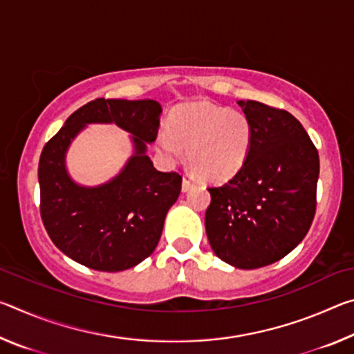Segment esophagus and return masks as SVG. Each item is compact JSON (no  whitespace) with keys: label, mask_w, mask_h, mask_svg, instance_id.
Listing matches in <instances>:
<instances>
[{"label":"esophagus","mask_w":354,"mask_h":354,"mask_svg":"<svg viewBox=\"0 0 354 354\" xmlns=\"http://www.w3.org/2000/svg\"><path fill=\"white\" fill-rule=\"evenodd\" d=\"M194 185H195V183L192 181V179H189V178H184L183 179V192L190 190L192 187H194Z\"/></svg>","instance_id":"1"}]
</instances>
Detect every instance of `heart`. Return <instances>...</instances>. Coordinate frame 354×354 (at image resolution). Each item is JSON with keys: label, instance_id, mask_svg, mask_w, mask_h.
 I'll use <instances>...</instances> for the list:
<instances>
[{"label": "heart", "instance_id": "1", "mask_svg": "<svg viewBox=\"0 0 354 354\" xmlns=\"http://www.w3.org/2000/svg\"><path fill=\"white\" fill-rule=\"evenodd\" d=\"M167 130L158 137L160 153L175 160L187 149V164L196 176L209 183L231 179L248 158L253 128L241 111L201 101L176 107Z\"/></svg>", "mask_w": 354, "mask_h": 354}]
</instances>
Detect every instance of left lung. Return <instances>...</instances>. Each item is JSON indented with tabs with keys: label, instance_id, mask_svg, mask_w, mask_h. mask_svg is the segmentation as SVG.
<instances>
[{
	"label": "left lung",
	"instance_id": "left-lung-1",
	"mask_svg": "<svg viewBox=\"0 0 354 354\" xmlns=\"http://www.w3.org/2000/svg\"><path fill=\"white\" fill-rule=\"evenodd\" d=\"M239 104L253 128L250 153L237 175L209 187L205 225L221 261L251 270L283 259L308 234L320 162L292 113L259 101Z\"/></svg>",
	"mask_w": 354,
	"mask_h": 354
}]
</instances>
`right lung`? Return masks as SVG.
Masks as SVG:
<instances>
[{
  "mask_svg": "<svg viewBox=\"0 0 354 354\" xmlns=\"http://www.w3.org/2000/svg\"><path fill=\"white\" fill-rule=\"evenodd\" d=\"M162 109L153 100H104L84 104L41 149L40 217L53 243L71 259L100 272H122L153 253L164 220L181 192L183 176L156 170L147 143L158 137ZM87 122H115L133 134L136 153L118 177L81 188L64 170V151Z\"/></svg>",
  "mask_w": 354,
  "mask_h": 354,
  "instance_id": "1",
  "label": "right lung"
}]
</instances>
